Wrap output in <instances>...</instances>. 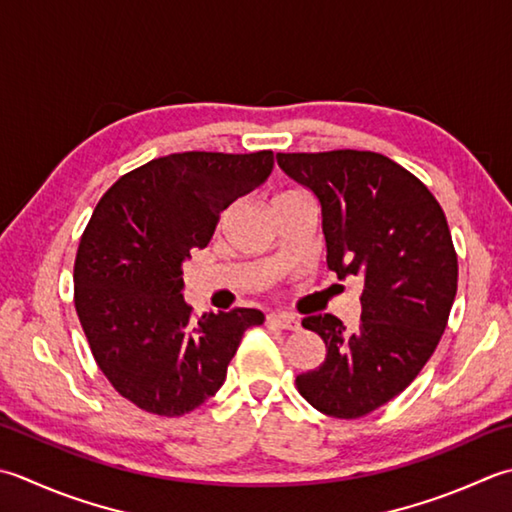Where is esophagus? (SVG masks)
I'll use <instances>...</instances> for the list:
<instances>
[{
  "label": "esophagus",
  "instance_id": "esophagus-1",
  "mask_svg": "<svg viewBox=\"0 0 512 512\" xmlns=\"http://www.w3.org/2000/svg\"><path fill=\"white\" fill-rule=\"evenodd\" d=\"M268 324H273L277 328H284V330H297L299 328V322L293 317V315H282V313H270L266 317Z\"/></svg>",
  "mask_w": 512,
  "mask_h": 512
}]
</instances>
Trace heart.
Segmentation results:
<instances>
[{
    "label": "heart",
    "mask_w": 512,
    "mask_h": 512,
    "mask_svg": "<svg viewBox=\"0 0 512 512\" xmlns=\"http://www.w3.org/2000/svg\"><path fill=\"white\" fill-rule=\"evenodd\" d=\"M293 195H306L302 190H284V193H279L275 199H284V197H293Z\"/></svg>",
    "instance_id": "b5f03b06"
}]
</instances>
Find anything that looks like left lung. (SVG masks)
I'll return each mask as SVG.
<instances>
[{"label":"left lung","instance_id":"left-lung-1","mask_svg":"<svg viewBox=\"0 0 512 512\" xmlns=\"http://www.w3.org/2000/svg\"><path fill=\"white\" fill-rule=\"evenodd\" d=\"M288 177L322 204L326 262L362 279V322L304 317L326 344L295 384L319 413L357 419L397 397L442 339L457 293V253L442 206L424 182L370 150L277 153Z\"/></svg>","mask_w":512,"mask_h":512}]
</instances>
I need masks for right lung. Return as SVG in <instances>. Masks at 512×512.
I'll return each mask as SVG.
<instances>
[{
    "mask_svg": "<svg viewBox=\"0 0 512 512\" xmlns=\"http://www.w3.org/2000/svg\"><path fill=\"white\" fill-rule=\"evenodd\" d=\"M273 164V150L173 153L119 177L95 206L75 257V310L99 370L146 413L202 406L224 384L244 330L264 324L255 308L195 317L182 264Z\"/></svg>",
    "mask_w": 512,
    "mask_h": 512,
    "instance_id": "1",
    "label": "right lung"
}]
</instances>
